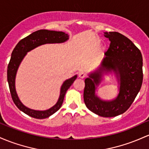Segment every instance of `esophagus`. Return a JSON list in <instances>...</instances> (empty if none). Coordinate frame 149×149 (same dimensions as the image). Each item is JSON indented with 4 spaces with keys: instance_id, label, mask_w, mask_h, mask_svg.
<instances>
[{
    "instance_id": "34e87169",
    "label": "esophagus",
    "mask_w": 149,
    "mask_h": 149,
    "mask_svg": "<svg viewBox=\"0 0 149 149\" xmlns=\"http://www.w3.org/2000/svg\"><path fill=\"white\" fill-rule=\"evenodd\" d=\"M78 76H79L80 78H84L86 77V74L83 72H80L79 74H78Z\"/></svg>"
}]
</instances>
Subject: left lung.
<instances>
[{
  "label": "left lung",
  "mask_w": 149,
  "mask_h": 149,
  "mask_svg": "<svg viewBox=\"0 0 149 149\" xmlns=\"http://www.w3.org/2000/svg\"><path fill=\"white\" fill-rule=\"evenodd\" d=\"M110 45L104 53L101 66L85 79L83 98L91 112L103 117H112L125 112L134 102L143 81V59L140 50L130 39L117 32H104ZM114 72L118 83L119 93L109 101L96 94L104 74Z\"/></svg>",
  "instance_id": "left-lung-1"
}]
</instances>
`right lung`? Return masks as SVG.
<instances>
[{
	"instance_id": "1",
	"label": "right lung",
	"mask_w": 149,
	"mask_h": 149,
	"mask_svg": "<svg viewBox=\"0 0 149 149\" xmlns=\"http://www.w3.org/2000/svg\"><path fill=\"white\" fill-rule=\"evenodd\" d=\"M68 39H69V36L68 34H66L63 32L40 29V30L32 32L31 35L21 40L13 51L7 71L8 82L9 85L10 91L13 100L17 108L27 115L36 119H45L57 112L61 107L67 90L71 87L75 80L77 78V75H75L72 78H68L63 83L60 89L59 97L54 105L46 110H35V109H30L24 105L19 100L16 92L15 78L21 62L22 61L24 56L27 55V52L37 48V47L46 45V44L63 43L66 42Z\"/></svg>"
}]
</instances>
